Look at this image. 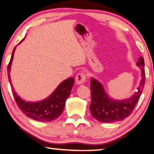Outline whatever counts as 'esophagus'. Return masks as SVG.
Masks as SVG:
<instances>
[{
    "label": "esophagus",
    "instance_id": "1",
    "mask_svg": "<svg viewBox=\"0 0 154 154\" xmlns=\"http://www.w3.org/2000/svg\"><path fill=\"white\" fill-rule=\"evenodd\" d=\"M85 79H86L85 75L84 73H83V72H81V73H79L76 76V78H75V82H76L77 84L82 85L85 82Z\"/></svg>",
    "mask_w": 154,
    "mask_h": 154
}]
</instances>
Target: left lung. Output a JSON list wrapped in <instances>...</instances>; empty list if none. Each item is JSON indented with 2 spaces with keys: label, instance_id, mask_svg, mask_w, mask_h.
Here are the masks:
<instances>
[{
  "label": "left lung",
  "instance_id": "8db88e82",
  "mask_svg": "<svg viewBox=\"0 0 154 154\" xmlns=\"http://www.w3.org/2000/svg\"><path fill=\"white\" fill-rule=\"evenodd\" d=\"M136 65L141 70V79L137 91L127 99L112 98L106 93L102 83L94 77L91 78V102L89 109L95 119L101 122L111 123L124 120L132 112L141 96L145 82L144 58L139 57Z\"/></svg>",
  "mask_w": 154,
  "mask_h": 154
}]
</instances>
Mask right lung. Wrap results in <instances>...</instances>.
<instances>
[{
	"label": "right lung",
	"mask_w": 154,
	"mask_h": 154,
	"mask_svg": "<svg viewBox=\"0 0 154 154\" xmlns=\"http://www.w3.org/2000/svg\"><path fill=\"white\" fill-rule=\"evenodd\" d=\"M25 38H24L18 44H21L25 40ZM15 49L16 46L13 50L10 62L7 67V72L9 75L8 77L11 88L13 87V84L11 83L10 72ZM74 82L75 79L72 77H70L63 81L48 97L41 101H25L21 99V97L16 93L15 90H13V94L18 107L27 117L37 121L50 122L57 119L62 114L66 100L71 95Z\"/></svg>",
	"instance_id": "right-lung-1"
}]
</instances>
